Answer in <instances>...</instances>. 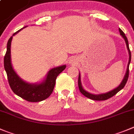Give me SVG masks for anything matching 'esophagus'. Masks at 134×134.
I'll use <instances>...</instances> for the list:
<instances>
[{"mask_svg": "<svg viewBox=\"0 0 134 134\" xmlns=\"http://www.w3.org/2000/svg\"><path fill=\"white\" fill-rule=\"evenodd\" d=\"M76 61V58H75V57H71L69 59V63H71V64H74V63H75Z\"/></svg>", "mask_w": 134, "mask_h": 134, "instance_id": "34e87169", "label": "esophagus"}]
</instances>
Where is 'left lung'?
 Returning a JSON list of instances; mask_svg holds the SVG:
<instances>
[{
	"instance_id": "1",
	"label": "left lung",
	"mask_w": 134,
	"mask_h": 134,
	"mask_svg": "<svg viewBox=\"0 0 134 134\" xmlns=\"http://www.w3.org/2000/svg\"><path fill=\"white\" fill-rule=\"evenodd\" d=\"M119 29V32H120V35L122 36L124 40L125 41L126 44V47L127 49H128V54H129V61H128V66H127V69H126V72L125 75L124 76V79H122V80L121 83L119 85V86H117L116 88H115V89L109 91L108 92H106V93H99V94H93V93H91L90 92H87L86 90L83 88L82 86V83H81V79H80V73L79 72V80H78V84H79V90L80 92L84 95V96H86L88 98L91 99L93 100H96V101H102V100H106L107 99L110 98V97H113V96H115L116 93H117L118 92H119L120 90H121L124 87V86L126 85L127 82V80H128V76H129V65L130 63L131 62V52L129 48V44H128V39H127V37H126L125 34L120 29V28Z\"/></svg>"
}]
</instances>
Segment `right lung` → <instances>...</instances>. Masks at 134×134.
<instances>
[{
	"label": "right lung",
	"instance_id": "add662e5",
	"mask_svg": "<svg viewBox=\"0 0 134 134\" xmlns=\"http://www.w3.org/2000/svg\"><path fill=\"white\" fill-rule=\"evenodd\" d=\"M26 27L27 26L15 32L9 38L7 50L4 58V66L7 74L9 84L14 93L28 102H38L46 99L51 95L55 86L57 76L66 68V65H63L51 69L41 82L29 83L23 80L17 74L12 65L11 42L13 37Z\"/></svg>",
	"mask_w": 134,
	"mask_h": 134
}]
</instances>
